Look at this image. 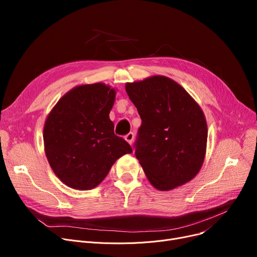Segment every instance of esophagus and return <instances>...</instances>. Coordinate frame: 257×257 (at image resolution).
<instances>
[{"label": "esophagus", "mask_w": 257, "mask_h": 257, "mask_svg": "<svg viewBox=\"0 0 257 257\" xmlns=\"http://www.w3.org/2000/svg\"><path fill=\"white\" fill-rule=\"evenodd\" d=\"M125 140L128 142V144H129V145H132V143H133V140H134V133H133V132H130V133H128L127 136L125 137Z\"/></svg>", "instance_id": "1"}]
</instances>
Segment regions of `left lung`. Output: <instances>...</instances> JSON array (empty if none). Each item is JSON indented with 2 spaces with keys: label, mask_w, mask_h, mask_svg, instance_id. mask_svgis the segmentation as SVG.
Instances as JSON below:
<instances>
[{
  "label": "left lung",
  "mask_w": 257,
  "mask_h": 257,
  "mask_svg": "<svg viewBox=\"0 0 257 257\" xmlns=\"http://www.w3.org/2000/svg\"><path fill=\"white\" fill-rule=\"evenodd\" d=\"M125 88L142 118L136 156L148 180L164 192L191 181L203 165L207 144L199 104L165 76L126 83Z\"/></svg>",
  "instance_id": "obj_1"
}]
</instances>
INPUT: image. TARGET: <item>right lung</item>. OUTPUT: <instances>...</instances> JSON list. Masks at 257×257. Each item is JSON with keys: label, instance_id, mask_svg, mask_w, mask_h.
Returning a JSON list of instances; mask_svg holds the SVG:
<instances>
[{"label": "right lung", "instance_id": "1", "mask_svg": "<svg viewBox=\"0 0 257 257\" xmlns=\"http://www.w3.org/2000/svg\"><path fill=\"white\" fill-rule=\"evenodd\" d=\"M115 89L104 83L72 88L53 107L44 126L45 152L56 176L67 186H98L116 159L132 152L114 134L109 112Z\"/></svg>", "mask_w": 257, "mask_h": 257}]
</instances>
